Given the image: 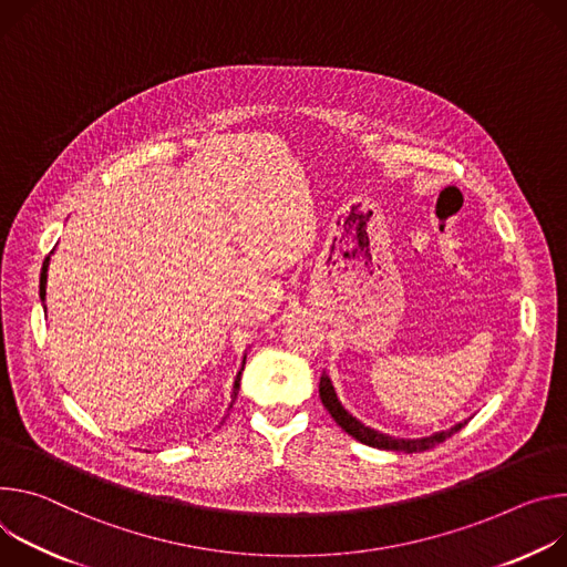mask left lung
Listing matches in <instances>:
<instances>
[{
	"label": "left lung",
	"mask_w": 567,
	"mask_h": 567,
	"mask_svg": "<svg viewBox=\"0 0 567 567\" xmlns=\"http://www.w3.org/2000/svg\"><path fill=\"white\" fill-rule=\"evenodd\" d=\"M320 396H322V403L324 408L329 410V414L336 419V423L349 432L353 439H358L360 444L364 446H371V449H381V451H396V453H423V451H430L434 446H439L442 442H446L449 436H453L455 432H460L471 419H464L462 423H455L453 427L449 430H442V432H434L430 436H421V439H396V436H390V434H383L379 430H371L367 427L364 423H360L355 416H351L342 403L338 401V394H336V388L331 383V379L327 373H322L320 379Z\"/></svg>",
	"instance_id": "left-lung-1"
}]
</instances>
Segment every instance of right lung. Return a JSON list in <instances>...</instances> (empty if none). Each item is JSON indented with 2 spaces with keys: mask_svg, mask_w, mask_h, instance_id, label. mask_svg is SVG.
I'll return each instance as SVG.
<instances>
[{
  "mask_svg": "<svg viewBox=\"0 0 567 567\" xmlns=\"http://www.w3.org/2000/svg\"><path fill=\"white\" fill-rule=\"evenodd\" d=\"M51 255H53V251H51ZM51 255L44 259V264H42V272H40V299H42V301L47 299V272H49V259H51ZM243 367H245V355H243V364H240V369H238V373H236V379H234V388H231V403L236 401V394H238V390H240ZM231 403H229V408H231Z\"/></svg>",
  "mask_w": 567,
  "mask_h": 567,
  "instance_id": "right-lung-1",
  "label": "right lung"
}]
</instances>
